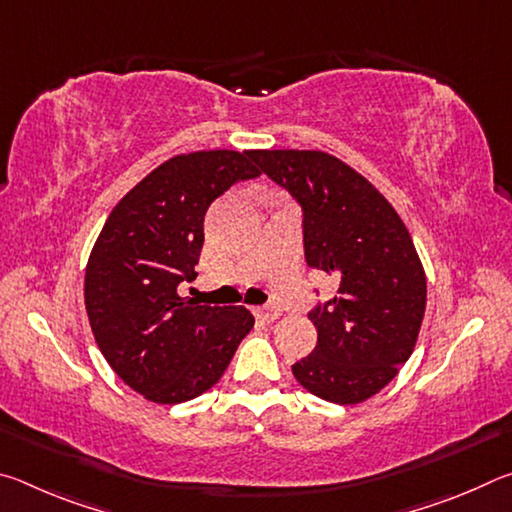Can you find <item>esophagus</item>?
<instances>
[{"label":"esophagus","mask_w":512,"mask_h":512,"mask_svg":"<svg viewBox=\"0 0 512 512\" xmlns=\"http://www.w3.org/2000/svg\"><path fill=\"white\" fill-rule=\"evenodd\" d=\"M255 316L262 318V320H277L282 316V309L275 307V305H266V307H257L255 309Z\"/></svg>","instance_id":"esophagus-1"}]
</instances>
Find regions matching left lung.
Listing matches in <instances>:
<instances>
[{"instance_id": "8db88e82", "label": "left lung", "mask_w": 512, "mask_h": 512, "mask_svg": "<svg viewBox=\"0 0 512 512\" xmlns=\"http://www.w3.org/2000/svg\"><path fill=\"white\" fill-rule=\"evenodd\" d=\"M268 178L302 205L305 257L339 280L309 311L318 332L293 377L311 395L359 404L391 384L418 341L427 277L400 214L350 164L323 151H250Z\"/></svg>"}]
</instances>
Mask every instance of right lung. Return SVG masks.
Here are the masks:
<instances>
[{"mask_svg": "<svg viewBox=\"0 0 512 512\" xmlns=\"http://www.w3.org/2000/svg\"><path fill=\"white\" fill-rule=\"evenodd\" d=\"M250 151L173 155L112 207L85 266V311L119 379L155 404L212 388L253 329L246 307L178 296L196 277L203 221L214 198L257 178Z\"/></svg>", "mask_w": 512, "mask_h": 512, "instance_id": "add662e5", "label": "right lung"}]
</instances>
